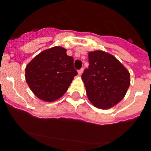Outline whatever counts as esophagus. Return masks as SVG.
Here are the masks:
<instances>
[{
	"label": "esophagus",
	"instance_id": "esophagus-1",
	"mask_svg": "<svg viewBox=\"0 0 151 151\" xmlns=\"http://www.w3.org/2000/svg\"><path fill=\"white\" fill-rule=\"evenodd\" d=\"M83 71H84L83 68H82V69H79V70H78V76H81V75L82 74V73H83Z\"/></svg>",
	"mask_w": 151,
	"mask_h": 151
}]
</instances>
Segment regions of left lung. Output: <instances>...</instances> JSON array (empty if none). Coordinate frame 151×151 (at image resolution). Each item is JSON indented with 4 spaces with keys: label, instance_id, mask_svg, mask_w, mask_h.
Listing matches in <instances>:
<instances>
[{
    "label": "left lung",
    "instance_id": "obj_1",
    "mask_svg": "<svg viewBox=\"0 0 151 151\" xmlns=\"http://www.w3.org/2000/svg\"><path fill=\"white\" fill-rule=\"evenodd\" d=\"M88 69L82 76L88 98L95 107L110 109L125 97L130 74L114 56L98 50L88 53Z\"/></svg>",
    "mask_w": 151,
    "mask_h": 151
}]
</instances>
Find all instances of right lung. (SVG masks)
Masks as SVG:
<instances>
[{"label":"right lung","instance_id":"right-lung-1","mask_svg":"<svg viewBox=\"0 0 151 151\" xmlns=\"http://www.w3.org/2000/svg\"><path fill=\"white\" fill-rule=\"evenodd\" d=\"M73 58L60 46L41 51L26 67V81L39 99L52 102L66 92L77 71L73 67Z\"/></svg>","mask_w":151,"mask_h":151}]
</instances>
